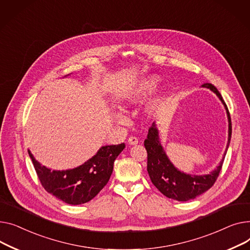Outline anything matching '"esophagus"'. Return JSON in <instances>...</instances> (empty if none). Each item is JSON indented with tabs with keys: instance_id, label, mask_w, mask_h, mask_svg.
Wrapping results in <instances>:
<instances>
[{
	"instance_id": "esophagus-1",
	"label": "esophagus",
	"mask_w": 250,
	"mask_h": 250,
	"mask_svg": "<svg viewBox=\"0 0 250 250\" xmlns=\"http://www.w3.org/2000/svg\"><path fill=\"white\" fill-rule=\"evenodd\" d=\"M128 143L130 144V145H136L137 143H138V139L136 138V137H129V139H128Z\"/></svg>"
}]
</instances>
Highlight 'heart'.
Wrapping results in <instances>:
<instances>
[{"label":"heart","mask_w":250,"mask_h":250,"mask_svg":"<svg viewBox=\"0 0 250 250\" xmlns=\"http://www.w3.org/2000/svg\"><path fill=\"white\" fill-rule=\"evenodd\" d=\"M158 84H159V79L157 77L151 76V77L144 78L140 82H138L135 84V86H133V89H131L128 92V94L124 97L125 101L127 103H137L142 99L149 96L150 94H152L157 89ZM160 102H161L160 98H157L154 101H152L148 106V111L150 112L154 111L160 104ZM117 120L123 124L127 123V118L121 113L117 114Z\"/></svg>","instance_id":"heart-1"}]
</instances>
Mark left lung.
Listing matches in <instances>:
<instances>
[{"mask_svg": "<svg viewBox=\"0 0 250 250\" xmlns=\"http://www.w3.org/2000/svg\"><path fill=\"white\" fill-rule=\"evenodd\" d=\"M202 86L207 87V89L213 91L219 97V99L222 101L227 111L229 122V135L226 148L227 151L232 133L229 110L221 94L219 93L215 85H213L212 83H204L202 84ZM144 146L146 151H147V171L152 184L166 197L180 202L193 200L206 192L210 188H212V186L215 184L219 177L220 171H221L226 154L225 152L221 163H220L218 167L211 173L205 175H192L180 171L170 163L163 148V146H161L159 142L158 130L154 123L148 129L147 138L144 140Z\"/></svg>", "mask_w": 250, "mask_h": 250, "instance_id": "left-lung-1", "label": "left lung"}]
</instances>
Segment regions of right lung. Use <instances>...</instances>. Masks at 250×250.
<instances>
[{"mask_svg":"<svg viewBox=\"0 0 250 250\" xmlns=\"http://www.w3.org/2000/svg\"><path fill=\"white\" fill-rule=\"evenodd\" d=\"M125 148V143L106 145L79 167L50 170L41 166L28 150L38 179L47 193L69 205H81L94 199L110 180L114 161Z\"/></svg>","mask_w":250,"mask_h":250,"instance_id":"right-lung-1","label":"right lung"}]
</instances>
